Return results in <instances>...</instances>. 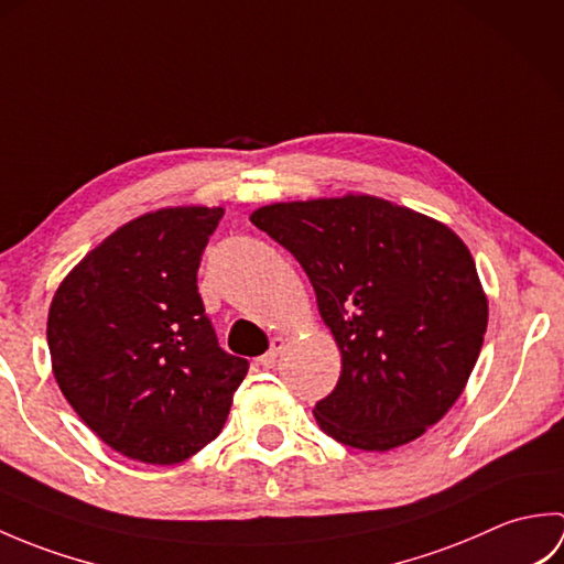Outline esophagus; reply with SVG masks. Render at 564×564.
<instances>
[{
    "mask_svg": "<svg viewBox=\"0 0 564 564\" xmlns=\"http://www.w3.org/2000/svg\"><path fill=\"white\" fill-rule=\"evenodd\" d=\"M283 349H285V337H273V339H271V349L259 358L261 366H263V368H273L275 361H279V356H281Z\"/></svg>",
    "mask_w": 564,
    "mask_h": 564,
    "instance_id": "obj_1",
    "label": "esophagus"
}]
</instances>
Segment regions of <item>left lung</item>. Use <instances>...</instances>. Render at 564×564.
Listing matches in <instances>:
<instances>
[{"label": "left lung", "mask_w": 564, "mask_h": 564, "mask_svg": "<svg viewBox=\"0 0 564 564\" xmlns=\"http://www.w3.org/2000/svg\"><path fill=\"white\" fill-rule=\"evenodd\" d=\"M249 220L301 261L341 351L337 388L313 410L319 429L382 453L441 422L467 386L489 317L463 239L366 194L271 203Z\"/></svg>", "instance_id": "1"}]
</instances>
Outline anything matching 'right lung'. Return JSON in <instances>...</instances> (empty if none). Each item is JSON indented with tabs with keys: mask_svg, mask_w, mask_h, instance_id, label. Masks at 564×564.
Returning a JSON list of instances; mask_svg holds the SVG:
<instances>
[{
	"mask_svg": "<svg viewBox=\"0 0 564 564\" xmlns=\"http://www.w3.org/2000/svg\"><path fill=\"white\" fill-rule=\"evenodd\" d=\"M223 208L176 206L118 227L47 313L53 376L79 419L130 460L174 465L220 434L249 364L218 346L198 295Z\"/></svg>",
	"mask_w": 564,
	"mask_h": 564,
	"instance_id": "right-lung-1",
	"label": "right lung"
}]
</instances>
